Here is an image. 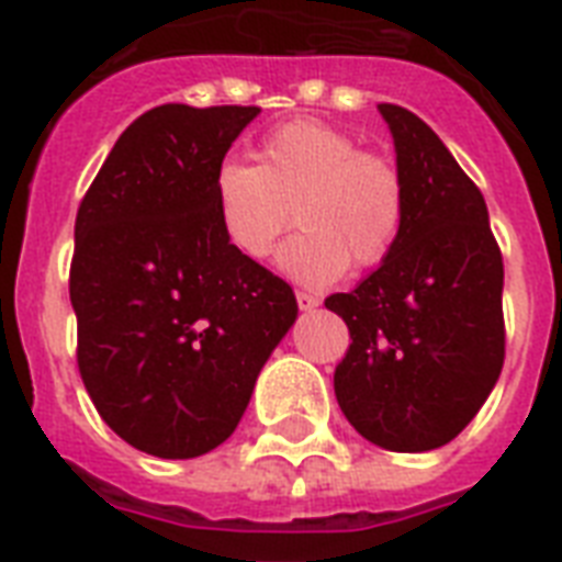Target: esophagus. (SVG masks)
Here are the masks:
<instances>
[{
  "label": "esophagus",
  "mask_w": 562,
  "mask_h": 562,
  "mask_svg": "<svg viewBox=\"0 0 562 562\" xmlns=\"http://www.w3.org/2000/svg\"><path fill=\"white\" fill-rule=\"evenodd\" d=\"M297 306L300 312H312V308L321 306V300L315 294H306V291H297Z\"/></svg>",
  "instance_id": "1"
}]
</instances>
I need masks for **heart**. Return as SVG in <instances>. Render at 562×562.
<instances>
[{
	"label": "heart",
	"instance_id": "b5f03b06",
	"mask_svg": "<svg viewBox=\"0 0 562 562\" xmlns=\"http://www.w3.org/2000/svg\"><path fill=\"white\" fill-rule=\"evenodd\" d=\"M212 201L227 245L265 259L289 229L280 268L303 285L338 280L347 265L373 268L391 254L405 218L402 175L387 157L361 151L347 131L317 119L273 127L256 148V166L224 160Z\"/></svg>",
	"mask_w": 562,
	"mask_h": 562
}]
</instances>
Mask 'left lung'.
<instances>
[{
	"label": "left lung",
	"instance_id": "1",
	"mask_svg": "<svg viewBox=\"0 0 562 562\" xmlns=\"http://www.w3.org/2000/svg\"><path fill=\"white\" fill-rule=\"evenodd\" d=\"M396 148L405 218L382 265L350 294L326 297L350 350L335 396L364 440L431 452L461 435L505 364V265L484 194L440 136L396 104H379Z\"/></svg>",
	"mask_w": 562,
	"mask_h": 562
}]
</instances>
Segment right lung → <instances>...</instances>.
Listing matches in <instances>:
<instances>
[{"mask_svg":"<svg viewBox=\"0 0 562 562\" xmlns=\"http://www.w3.org/2000/svg\"><path fill=\"white\" fill-rule=\"evenodd\" d=\"M259 108L162 104L136 119L83 194L69 300L78 370L139 452H212L297 321L289 282L221 233L212 178Z\"/></svg>","mask_w":562,"mask_h":562,"instance_id":"right-lung-1","label":"right lung"}]
</instances>
